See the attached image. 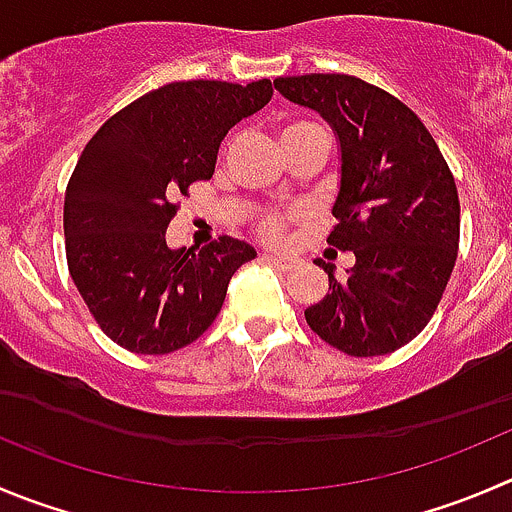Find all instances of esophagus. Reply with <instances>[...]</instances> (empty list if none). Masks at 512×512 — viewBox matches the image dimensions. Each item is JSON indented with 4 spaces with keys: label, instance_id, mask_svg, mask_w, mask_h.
I'll list each match as a JSON object with an SVG mask.
<instances>
[{
    "label": "esophagus",
    "instance_id": "34e87169",
    "mask_svg": "<svg viewBox=\"0 0 512 512\" xmlns=\"http://www.w3.org/2000/svg\"><path fill=\"white\" fill-rule=\"evenodd\" d=\"M265 260L270 262V265H275L277 270H290V267L295 265V257L280 255V252H270V255H265Z\"/></svg>",
    "mask_w": 512,
    "mask_h": 512
}]
</instances>
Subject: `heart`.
<instances>
[{
    "label": "heart",
    "mask_w": 512,
    "mask_h": 512,
    "mask_svg": "<svg viewBox=\"0 0 512 512\" xmlns=\"http://www.w3.org/2000/svg\"><path fill=\"white\" fill-rule=\"evenodd\" d=\"M315 132H325V130H322L317 122H310V119H292V122H287L280 130V140L282 145H285V142L300 140V137L315 135ZM282 227H285V217L277 215V212H262L260 220H257V230H260V235H265L267 240H277Z\"/></svg>",
    "instance_id": "heart-1"
}]
</instances>
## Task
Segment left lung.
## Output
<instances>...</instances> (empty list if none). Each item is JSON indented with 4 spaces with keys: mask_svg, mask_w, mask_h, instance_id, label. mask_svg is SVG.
I'll return each instance as SVG.
<instances>
[{
    "mask_svg": "<svg viewBox=\"0 0 512 512\" xmlns=\"http://www.w3.org/2000/svg\"><path fill=\"white\" fill-rule=\"evenodd\" d=\"M290 102L310 107L340 142L337 225L327 245L355 255L347 277L322 265L330 292L305 320L352 357L388 355L423 332L443 297L460 242L453 172L418 114L350 74L275 79Z\"/></svg>",
    "mask_w": 512,
    "mask_h": 512,
    "instance_id": "left-lung-1",
    "label": "left lung"
}]
</instances>
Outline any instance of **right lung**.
Segmentation results:
<instances>
[{
	"instance_id": "obj_1",
	"label": "right lung",
	"mask_w": 512,
	"mask_h": 512,
	"mask_svg": "<svg viewBox=\"0 0 512 512\" xmlns=\"http://www.w3.org/2000/svg\"><path fill=\"white\" fill-rule=\"evenodd\" d=\"M270 79H192L142 94L87 142L64 195L67 265L109 340L167 355L215 322L237 267L257 252L235 237L172 250L177 197L210 180L227 130L265 107Z\"/></svg>"
}]
</instances>
